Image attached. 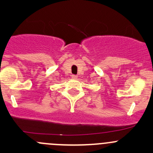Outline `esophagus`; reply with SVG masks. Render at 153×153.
Wrapping results in <instances>:
<instances>
[{
	"instance_id": "esophagus-1",
	"label": "esophagus",
	"mask_w": 153,
	"mask_h": 153,
	"mask_svg": "<svg viewBox=\"0 0 153 153\" xmlns=\"http://www.w3.org/2000/svg\"><path fill=\"white\" fill-rule=\"evenodd\" d=\"M72 78H73V79H76V78H78V76H77V75H72Z\"/></svg>"
}]
</instances>
